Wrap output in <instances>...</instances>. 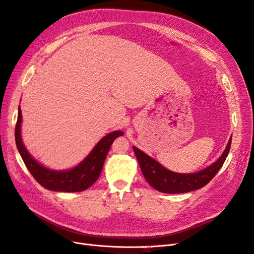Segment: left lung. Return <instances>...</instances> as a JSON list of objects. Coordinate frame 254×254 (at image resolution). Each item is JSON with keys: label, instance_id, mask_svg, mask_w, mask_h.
<instances>
[{"label": "left lung", "instance_id": "obj_1", "mask_svg": "<svg viewBox=\"0 0 254 254\" xmlns=\"http://www.w3.org/2000/svg\"><path fill=\"white\" fill-rule=\"evenodd\" d=\"M231 141L232 136L229 140L225 151L216 162L206 167L205 170L195 174H178L171 172L134 146L133 150L139 161L144 178L153 189L162 193L179 194L201 189L214 178V176L218 173L222 164L225 163L230 147H231Z\"/></svg>", "mask_w": 254, "mask_h": 254}]
</instances>
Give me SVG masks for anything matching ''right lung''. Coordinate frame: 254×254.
I'll return each instance as SVG.
<instances>
[{
	"label": "right lung",
	"instance_id": "1",
	"mask_svg": "<svg viewBox=\"0 0 254 254\" xmlns=\"http://www.w3.org/2000/svg\"><path fill=\"white\" fill-rule=\"evenodd\" d=\"M21 122L22 114L19 107L14 137L23 161L38 183H40L45 189L56 191H81L90 188L101 175L107 153L113 141L123 134L122 131H114L107 134L96 144L90 155L79 165L70 171L57 172L43 167L29 155L21 139Z\"/></svg>",
	"mask_w": 254,
	"mask_h": 254
}]
</instances>
